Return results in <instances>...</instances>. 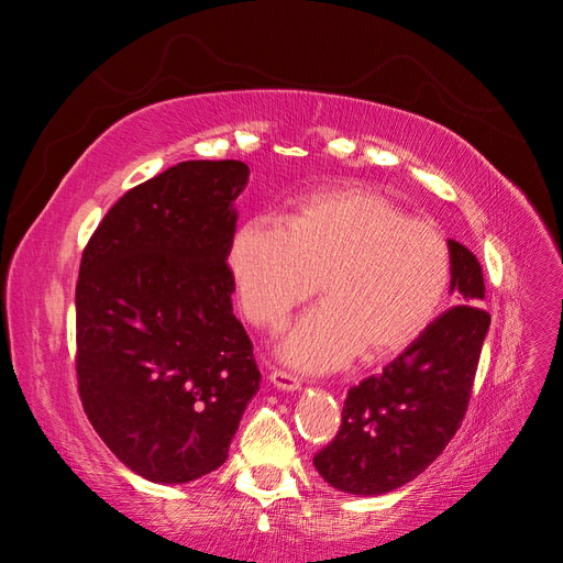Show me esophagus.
Wrapping results in <instances>:
<instances>
[{
	"instance_id": "34e87169",
	"label": "esophagus",
	"mask_w": 563,
	"mask_h": 563,
	"mask_svg": "<svg viewBox=\"0 0 563 563\" xmlns=\"http://www.w3.org/2000/svg\"><path fill=\"white\" fill-rule=\"evenodd\" d=\"M269 383L275 385V387H279V389H286V391H291V389H298L300 387V378L296 376V373H291V371H284V368H275V371H269Z\"/></svg>"
}]
</instances>
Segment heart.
<instances>
[{"label":"heart","mask_w":563,"mask_h":563,"mask_svg":"<svg viewBox=\"0 0 563 563\" xmlns=\"http://www.w3.org/2000/svg\"><path fill=\"white\" fill-rule=\"evenodd\" d=\"M244 317L265 331L314 294L284 343L308 371L401 352L430 327L449 294L451 246L434 223L404 216L383 195L340 187L300 197L282 225L265 218L236 230L228 253Z\"/></svg>","instance_id":"1"}]
</instances>
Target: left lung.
Listing matches in <instances>:
<instances>
[{
	"instance_id": "8db88e82",
	"label": "left lung",
	"mask_w": 563,
	"mask_h": 563,
	"mask_svg": "<svg viewBox=\"0 0 563 563\" xmlns=\"http://www.w3.org/2000/svg\"><path fill=\"white\" fill-rule=\"evenodd\" d=\"M457 305L441 312L378 376L350 387L340 430L312 457L331 486L354 496L395 490L446 449L467 413L490 314L474 253L449 242Z\"/></svg>"
}]
</instances>
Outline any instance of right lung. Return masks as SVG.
I'll use <instances>...</instances> for the list:
<instances>
[{"mask_svg": "<svg viewBox=\"0 0 563 563\" xmlns=\"http://www.w3.org/2000/svg\"><path fill=\"white\" fill-rule=\"evenodd\" d=\"M246 178L244 162H180L119 197L81 253L79 399L108 449L150 482L223 465L261 383L228 265Z\"/></svg>", "mask_w": 563, "mask_h": 563, "instance_id": "right-lung-1", "label": "right lung"}]
</instances>
